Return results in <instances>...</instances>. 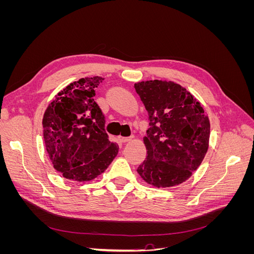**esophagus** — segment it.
I'll use <instances>...</instances> for the list:
<instances>
[{
  "instance_id": "34e87169",
  "label": "esophagus",
  "mask_w": 254,
  "mask_h": 254,
  "mask_svg": "<svg viewBox=\"0 0 254 254\" xmlns=\"http://www.w3.org/2000/svg\"><path fill=\"white\" fill-rule=\"evenodd\" d=\"M132 139H133V136H119V140L123 143L129 142V141H131Z\"/></svg>"
}]
</instances>
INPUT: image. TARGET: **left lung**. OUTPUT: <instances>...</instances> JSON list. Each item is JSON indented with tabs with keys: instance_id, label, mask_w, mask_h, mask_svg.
<instances>
[{
	"instance_id": "8db88e82",
	"label": "left lung",
	"mask_w": 254,
	"mask_h": 254,
	"mask_svg": "<svg viewBox=\"0 0 254 254\" xmlns=\"http://www.w3.org/2000/svg\"><path fill=\"white\" fill-rule=\"evenodd\" d=\"M148 112L147 157L136 172L156 188L188 180L209 148L210 121L200 103L180 84L147 80L134 84Z\"/></svg>"
}]
</instances>
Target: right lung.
<instances>
[{
  "mask_svg": "<svg viewBox=\"0 0 254 254\" xmlns=\"http://www.w3.org/2000/svg\"><path fill=\"white\" fill-rule=\"evenodd\" d=\"M103 80L93 76L70 83L44 112L45 148L54 168L66 179L82 182L96 178L119 152L118 144L109 141L104 113L94 101Z\"/></svg>",
  "mask_w": 254,
  "mask_h": 254,
  "instance_id": "add662e5",
  "label": "right lung"
}]
</instances>
